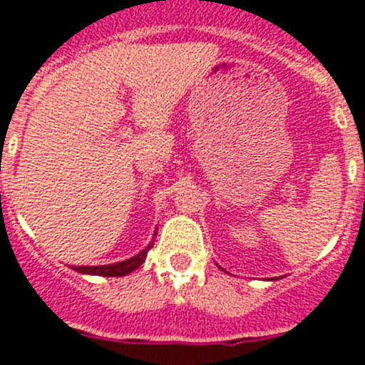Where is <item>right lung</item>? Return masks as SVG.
<instances>
[{"label":"right lung","instance_id":"right-lung-1","mask_svg":"<svg viewBox=\"0 0 365 365\" xmlns=\"http://www.w3.org/2000/svg\"><path fill=\"white\" fill-rule=\"evenodd\" d=\"M153 245H149L145 250H142L140 254H136L135 257L128 261H122V263L115 264H102V267H73V270L81 272V274H91V275H102V277H122V275L131 274L133 270L140 267L145 261V255H148V250Z\"/></svg>","mask_w":365,"mask_h":365}]
</instances>
